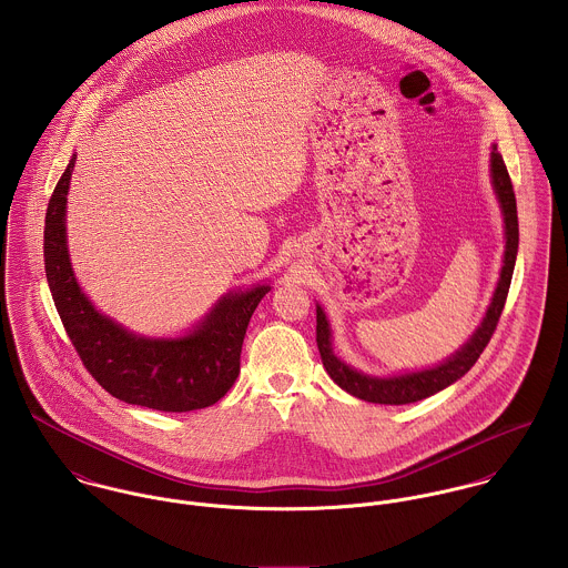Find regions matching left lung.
<instances>
[{"label": "left lung", "instance_id": "1", "mask_svg": "<svg viewBox=\"0 0 568 568\" xmlns=\"http://www.w3.org/2000/svg\"><path fill=\"white\" fill-rule=\"evenodd\" d=\"M491 183H494L498 203L503 207L507 243H505V260H503L500 280H498L496 293L491 297V304L487 308L486 320L481 327L473 334V338L457 354H453V358H448L439 367L396 376V378H372V376H363L356 369L347 367L332 354L327 320H325L324 311L317 306V347H320V354L324 361L325 372L341 389H345L347 394H352L365 403H374V405H408V403L424 400V398L446 389L448 385L459 381L464 374H468L470 367L477 363V358L486 349V345L498 325V320H500V313L505 308V300L509 293L511 273H514V264H516V253H518V214H516L514 185H511L505 162L496 149L491 151Z\"/></svg>", "mask_w": 568, "mask_h": 568}]
</instances>
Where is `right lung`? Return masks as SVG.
<instances>
[{
    "instance_id": "obj_1",
    "label": "right lung",
    "mask_w": 568,
    "mask_h": 568,
    "mask_svg": "<svg viewBox=\"0 0 568 568\" xmlns=\"http://www.w3.org/2000/svg\"><path fill=\"white\" fill-rule=\"evenodd\" d=\"M77 158L61 174L45 212L43 260L54 306L95 383L129 405L185 413L219 403L241 374L248 320L268 293H230L192 334L142 338L100 315L77 284L65 244V201Z\"/></svg>"
}]
</instances>
